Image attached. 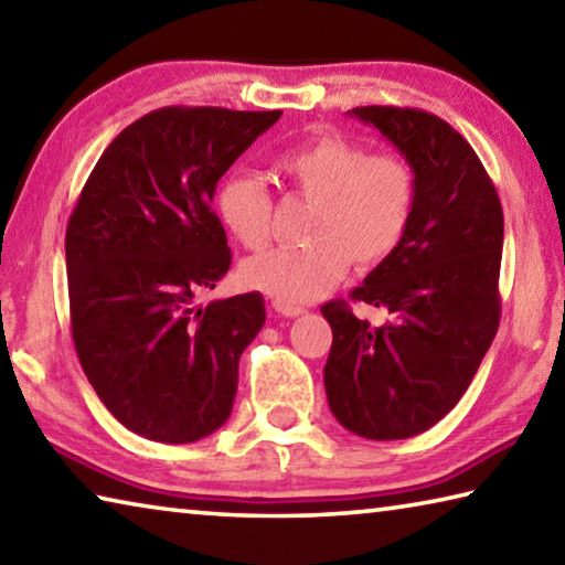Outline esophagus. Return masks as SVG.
Masks as SVG:
<instances>
[{"instance_id":"obj_1","label":"esophagus","mask_w":565,"mask_h":565,"mask_svg":"<svg viewBox=\"0 0 565 565\" xmlns=\"http://www.w3.org/2000/svg\"><path fill=\"white\" fill-rule=\"evenodd\" d=\"M271 306H274L276 313H281V317H286V319H296V317H301V313H303L301 306L286 303V301H281V299H274Z\"/></svg>"}]
</instances>
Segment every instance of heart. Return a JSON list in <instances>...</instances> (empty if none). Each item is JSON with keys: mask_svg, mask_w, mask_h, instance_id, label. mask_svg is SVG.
Returning a JSON list of instances; mask_svg holds the SVG:
<instances>
[{"mask_svg": "<svg viewBox=\"0 0 565 565\" xmlns=\"http://www.w3.org/2000/svg\"><path fill=\"white\" fill-rule=\"evenodd\" d=\"M276 169L317 199L313 242L276 246L246 259L242 279L286 303H309L337 286L351 259L361 269L386 262L404 242L416 206V177L398 154H369L356 141L317 137L286 149ZM216 214L238 244L259 248L269 238L271 199L254 174H228L216 189Z\"/></svg>", "mask_w": 565, "mask_h": 565, "instance_id": "obj_1", "label": "heart"}]
</instances>
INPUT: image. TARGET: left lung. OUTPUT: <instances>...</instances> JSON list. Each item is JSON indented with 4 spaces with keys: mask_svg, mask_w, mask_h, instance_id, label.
Here are the masks:
<instances>
[{
    "mask_svg": "<svg viewBox=\"0 0 565 565\" xmlns=\"http://www.w3.org/2000/svg\"><path fill=\"white\" fill-rule=\"evenodd\" d=\"M416 177L404 242L371 271L353 301L386 309L371 327L347 301L321 306L331 323L323 386L351 434L398 441L438 424L466 394L499 331L503 212L471 145L420 109L356 107Z\"/></svg>",
    "mask_w": 565,
    "mask_h": 565,
    "instance_id": "obj_1",
    "label": "left lung"
}]
</instances>
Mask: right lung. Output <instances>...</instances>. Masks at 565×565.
I'll list each match as a JSON object with an SVG mask.
<instances>
[{
    "instance_id": "right-lung-1",
    "label": "right lung",
    "mask_w": 565,
    "mask_h": 565,
    "mask_svg": "<svg viewBox=\"0 0 565 565\" xmlns=\"http://www.w3.org/2000/svg\"><path fill=\"white\" fill-rule=\"evenodd\" d=\"M281 111L164 107L129 124L66 226L76 356L109 414L159 444L232 416L238 359L266 321L259 291L196 303L232 266L216 181Z\"/></svg>"
}]
</instances>
